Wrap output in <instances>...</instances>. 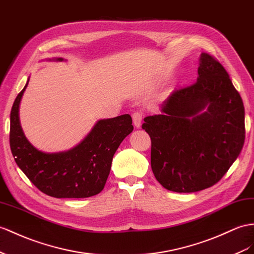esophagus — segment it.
Segmentation results:
<instances>
[{
    "label": "esophagus",
    "mask_w": 254,
    "mask_h": 254,
    "mask_svg": "<svg viewBox=\"0 0 254 254\" xmlns=\"http://www.w3.org/2000/svg\"><path fill=\"white\" fill-rule=\"evenodd\" d=\"M133 119V125L135 127L139 128L141 127V121H142V114L140 112H136L132 115Z\"/></svg>",
    "instance_id": "obj_1"
}]
</instances>
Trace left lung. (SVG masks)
I'll return each instance as SVG.
<instances>
[{
  "label": "left lung",
  "mask_w": 254,
  "mask_h": 254,
  "mask_svg": "<svg viewBox=\"0 0 254 254\" xmlns=\"http://www.w3.org/2000/svg\"><path fill=\"white\" fill-rule=\"evenodd\" d=\"M196 82L174 90L142 128L151 138V168L165 189L191 193L222 178L245 141V108L230 76L207 54Z\"/></svg>",
  "instance_id": "obj_1"
}]
</instances>
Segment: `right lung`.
Returning <instances> with one entry per match:
<instances>
[{
  "label": "right lung",
  "instance_id": "right-lung-1",
  "mask_svg": "<svg viewBox=\"0 0 254 254\" xmlns=\"http://www.w3.org/2000/svg\"><path fill=\"white\" fill-rule=\"evenodd\" d=\"M64 61L63 58L47 59ZM30 77L10 112L9 142L19 168L37 189L57 198H84L99 194L106 184L114 154L132 133L129 115L96 121L79 144L66 151L44 152L25 137L19 107Z\"/></svg>",
  "mask_w": 254,
  "mask_h": 254
}]
</instances>
